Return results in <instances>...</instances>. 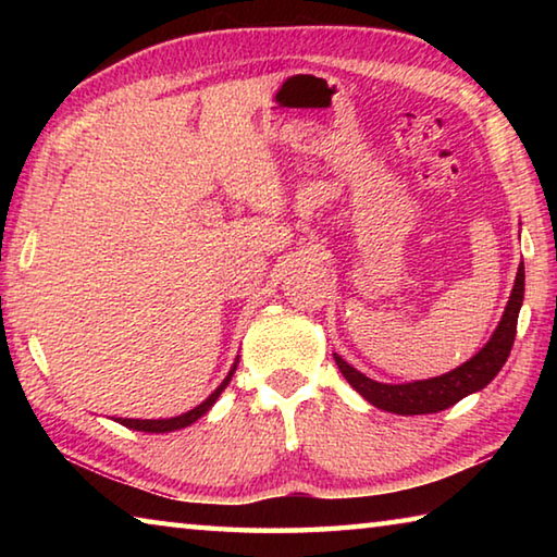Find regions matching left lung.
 I'll use <instances>...</instances> for the list:
<instances>
[{"label":"left lung","instance_id":"1","mask_svg":"<svg viewBox=\"0 0 557 557\" xmlns=\"http://www.w3.org/2000/svg\"><path fill=\"white\" fill-rule=\"evenodd\" d=\"M523 289H525V272L523 262L518 265L516 282L508 297V305L502 314V322L494 329V334L482 346V351L474 354L455 371L442 373L437 379L412 381V383H381L373 381L369 375L356 371L351 363H346L342 356L334 354V361L338 371L344 373L348 385L369 400L375 408L395 414H430L447 410L451 405L459 403L467 395L486 388L488 383L496 379V373L504 369L508 354H511L513 338H516V324L518 312L523 305Z\"/></svg>","mask_w":557,"mask_h":557}]
</instances>
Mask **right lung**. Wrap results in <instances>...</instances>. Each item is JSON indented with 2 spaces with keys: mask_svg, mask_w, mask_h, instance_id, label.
Instances as JSON below:
<instances>
[{
  "mask_svg": "<svg viewBox=\"0 0 557 557\" xmlns=\"http://www.w3.org/2000/svg\"><path fill=\"white\" fill-rule=\"evenodd\" d=\"M235 369H238V358H235V363L231 366L228 375H225V379H223V383L219 385V388H215V391L209 395V398H206L201 405H196L194 410L176 414V418H164V420H132V418H115V422H120V425H125V428H129V430H137V432H174V430H182V428L194 425V422L199 420V418H203V414L213 408V403L221 398V393L225 391V385L231 383Z\"/></svg>",
  "mask_w": 557,
  "mask_h": 557,
  "instance_id": "right-lung-1",
  "label": "right lung"
}]
</instances>
